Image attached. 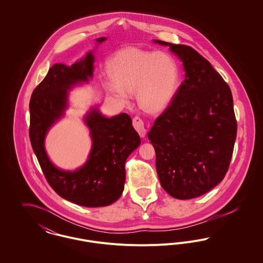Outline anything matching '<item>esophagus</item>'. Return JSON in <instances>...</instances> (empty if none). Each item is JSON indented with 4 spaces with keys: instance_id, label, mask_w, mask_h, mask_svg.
<instances>
[{
    "instance_id": "obj_1",
    "label": "esophagus",
    "mask_w": 263,
    "mask_h": 263,
    "mask_svg": "<svg viewBox=\"0 0 263 263\" xmlns=\"http://www.w3.org/2000/svg\"><path fill=\"white\" fill-rule=\"evenodd\" d=\"M133 126L141 137H144L146 135V132H147L146 126H145V122L143 121V119L141 117L135 116L133 118Z\"/></svg>"
}]
</instances>
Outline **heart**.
Masks as SVG:
<instances>
[{"label": "heart", "instance_id": "obj_1", "mask_svg": "<svg viewBox=\"0 0 263 263\" xmlns=\"http://www.w3.org/2000/svg\"><path fill=\"white\" fill-rule=\"evenodd\" d=\"M108 74L113 84H106L107 92L122 103L137 93L140 107L158 113L174 99L179 81L178 66L164 51L143 50L128 47L118 51L108 63Z\"/></svg>", "mask_w": 263, "mask_h": 263}]
</instances>
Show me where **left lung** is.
<instances>
[{
  "mask_svg": "<svg viewBox=\"0 0 263 263\" xmlns=\"http://www.w3.org/2000/svg\"><path fill=\"white\" fill-rule=\"evenodd\" d=\"M170 46L183 62L185 79L148 137L156 151L162 187L177 199H191L220 183L229 170L237 119L231 88L207 59L183 44Z\"/></svg>",
  "mask_w": 263,
  "mask_h": 263,
  "instance_id": "left-lung-1",
  "label": "left lung"
}]
</instances>
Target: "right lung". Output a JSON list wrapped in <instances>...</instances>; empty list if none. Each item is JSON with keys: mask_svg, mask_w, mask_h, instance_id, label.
Listing matches in <instances>:
<instances>
[{"mask_svg": "<svg viewBox=\"0 0 263 263\" xmlns=\"http://www.w3.org/2000/svg\"><path fill=\"white\" fill-rule=\"evenodd\" d=\"M105 37L97 39L102 42ZM93 56L71 66L55 64L32 91L29 101V139L38 163L52 189L64 199L85 207H101L117 200L124 189L125 162L141 140L127 113L110 118L93 108L86 117L90 129L92 150L87 163L76 172L55 167L44 149V138L50 126L67 106V89L92 77Z\"/></svg>", "mask_w": 263, "mask_h": 263, "instance_id": "obj_1", "label": "right lung"}]
</instances>
